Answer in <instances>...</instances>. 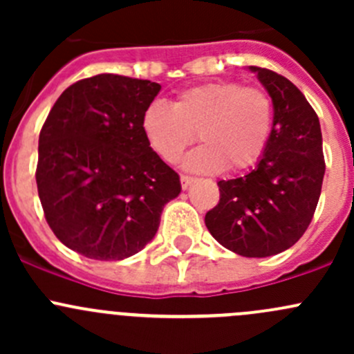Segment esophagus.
<instances>
[{
  "instance_id": "34e87169",
  "label": "esophagus",
  "mask_w": 354,
  "mask_h": 354,
  "mask_svg": "<svg viewBox=\"0 0 354 354\" xmlns=\"http://www.w3.org/2000/svg\"><path fill=\"white\" fill-rule=\"evenodd\" d=\"M194 181H195V178L183 174V176H181V187H183V190H187V188L190 187V185L194 183Z\"/></svg>"
}]
</instances>
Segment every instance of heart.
Returning <instances> with one entry per match:
<instances>
[{
  "label": "heart",
  "mask_w": 354,
  "mask_h": 354,
  "mask_svg": "<svg viewBox=\"0 0 354 354\" xmlns=\"http://www.w3.org/2000/svg\"><path fill=\"white\" fill-rule=\"evenodd\" d=\"M147 144L164 162H176L185 149L200 147L183 166L195 173L248 169L266 152L274 130V104L263 88L240 82H210L192 87L173 106L152 102L142 118Z\"/></svg>",
  "instance_id": "heart-1"
}]
</instances>
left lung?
<instances>
[{
	"label": "left lung",
	"instance_id": "8db88e82",
	"mask_svg": "<svg viewBox=\"0 0 354 354\" xmlns=\"http://www.w3.org/2000/svg\"><path fill=\"white\" fill-rule=\"evenodd\" d=\"M250 70L272 99V137L255 169L217 183L221 198L205 226L224 248L262 259L295 245L312 223L326 160L319 116L301 91L276 71Z\"/></svg>",
	"mask_w": 354,
	"mask_h": 354
}]
</instances>
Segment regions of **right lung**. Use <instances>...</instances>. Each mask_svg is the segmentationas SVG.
I'll return each mask as SVG.
<instances>
[{"label":"right lung","mask_w":354,"mask_h":354,"mask_svg":"<svg viewBox=\"0 0 354 354\" xmlns=\"http://www.w3.org/2000/svg\"><path fill=\"white\" fill-rule=\"evenodd\" d=\"M159 91L156 82L113 73L84 78L59 95L42 127L35 181L46 221L87 259L140 252L164 205L180 195V176L142 130Z\"/></svg>","instance_id":"1"}]
</instances>
